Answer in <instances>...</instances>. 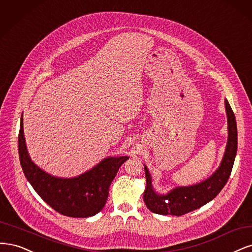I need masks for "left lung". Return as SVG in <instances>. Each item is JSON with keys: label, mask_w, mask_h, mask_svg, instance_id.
I'll return each mask as SVG.
<instances>
[{"label": "left lung", "mask_w": 252, "mask_h": 252, "mask_svg": "<svg viewBox=\"0 0 252 252\" xmlns=\"http://www.w3.org/2000/svg\"><path fill=\"white\" fill-rule=\"evenodd\" d=\"M225 108L228 123V140L220 166L208 179L191 186L176 188L166 194H159L154 190L149 169L144 165L147 186L143 200L151 212L158 215L182 216L205 205L222 190L231 174L238 149L237 121L227 99H225Z\"/></svg>", "instance_id": "8db88e82"}]
</instances>
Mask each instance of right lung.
<instances>
[{
  "mask_svg": "<svg viewBox=\"0 0 252 252\" xmlns=\"http://www.w3.org/2000/svg\"><path fill=\"white\" fill-rule=\"evenodd\" d=\"M19 156L23 172L32 188L48 205L61 215L88 218L98 214L109 196L110 185L119 167L128 159L108 157L95 167L75 178H59L44 172L29 157L23 128V115L19 133Z\"/></svg>",
  "mask_w": 252,
  "mask_h": 252,
  "instance_id": "obj_1",
  "label": "right lung"
}]
</instances>
